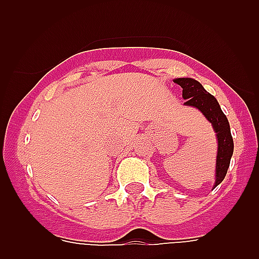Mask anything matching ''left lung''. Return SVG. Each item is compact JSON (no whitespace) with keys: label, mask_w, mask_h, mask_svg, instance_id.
Instances as JSON below:
<instances>
[{"label":"left lung","mask_w":259,"mask_h":259,"mask_svg":"<svg viewBox=\"0 0 259 259\" xmlns=\"http://www.w3.org/2000/svg\"><path fill=\"white\" fill-rule=\"evenodd\" d=\"M174 81L183 88V97L185 100L184 105L194 106L201 110L203 115L212 124L214 131L217 132L218 137V155H217V172H215L217 174L215 187H217L226 178L233 153V140L231 136L230 123L214 96L206 92L197 80L180 77Z\"/></svg>","instance_id":"left-lung-1"}]
</instances>
